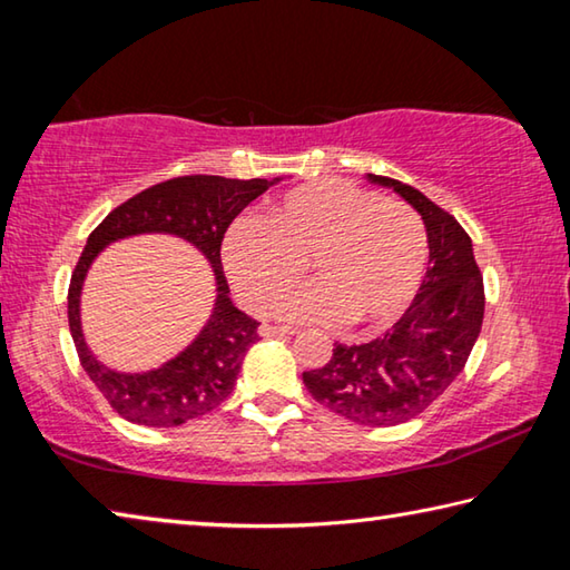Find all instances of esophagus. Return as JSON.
Segmentation results:
<instances>
[{
  "label": "esophagus",
  "mask_w": 570,
  "mask_h": 570,
  "mask_svg": "<svg viewBox=\"0 0 570 570\" xmlns=\"http://www.w3.org/2000/svg\"><path fill=\"white\" fill-rule=\"evenodd\" d=\"M262 336H292L296 334V330H292V326H276V324H262Z\"/></svg>",
  "instance_id": "1"
}]
</instances>
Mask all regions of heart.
I'll list each match as a JSON object with an SVG mask.
<instances>
[{
    "label": "heart",
    "instance_id": "obj_1",
    "mask_svg": "<svg viewBox=\"0 0 570 570\" xmlns=\"http://www.w3.org/2000/svg\"><path fill=\"white\" fill-rule=\"evenodd\" d=\"M428 230L410 206L350 180L288 190L268 224L238 220L224 240V266L240 302L266 312L313 262L317 284L287 295L274 314L294 324L364 330L397 322L428 272Z\"/></svg>",
    "mask_w": 570,
    "mask_h": 570
}]
</instances>
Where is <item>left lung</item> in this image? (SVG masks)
Wrapping results in <instances>:
<instances>
[{"label": "left lung", "instance_id": "left-lung-1", "mask_svg": "<svg viewBox=\"0 0 570 570\" xmlns=\"http://www.w3.org/2000/svg\"><path fill=\"white\" fill-rule=\"evenodd\" d=\"M364 178L392 188L422 216L430 268L387 332L364 344L336 342L332 360L302 377L326 410L356 424L390 428L417 417L455 382L480 336L485 292L472 240L448 210L407 183L372 173Z\"/></svg>", "mask_w": 570, "mask_h": 570}]
</instances>
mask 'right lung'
<instances>
[{
	"label": "right lung",
	"mask_w": 570,
	"mask_h": 570,
	"mask_svg": "<svg viewBox=\"0 0 570 570\" xmlns=\"http://www.w3.org/2000/svg\"><path fill=\"white\" fill-rule=\"evenodd\" d=\"M278 180L282 178H170L110 210L90 234L72 272L67 320L82 370L120 417L146 428H178L216 410L234 392L248 346L258 340V322L230 302L224 266H220V240L230 220ZM146 233L176 235L196 245L215 272L217 298L205 330L186 351L156 371L118 373L105 367L83 342L79 322L81 284L102 247L115 239Z\"/></svg>",
	"instance_id": "right-lung-1"
}]
</instances>
